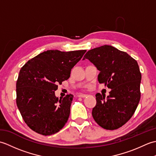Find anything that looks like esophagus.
<instances>
[{"instance_id":"34e87169","label":"esophagus","mask_w":156,"mask_h":156,"mask_svg":"<svg viewBox=\"0 0 156 156\" xmlns=\"http://www.w3.org/2000/svg\"><path fill=\"white\" fill-rule=\"evenodd\" d=\"M87 94H79L78 95V97H82V98H84V97H87Z\"/></svg>"}]
</instances>
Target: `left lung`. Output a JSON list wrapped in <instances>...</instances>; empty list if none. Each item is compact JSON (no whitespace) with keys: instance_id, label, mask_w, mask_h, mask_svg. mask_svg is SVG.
<instances>
[{"instance_id":"obj_1","label":"left lung","mask_w":156,"mask_h":156,"mask_svg":"<svg viewBox=\"0 0 156 156\" xmlns=\"http://www.w3.org/2000/svg\"><path fill=\"white\" fill-rule=\"evenodd\" d=\"M85 59L100 71L99 83L111 89L107 98L96 94L92 117L107 130L120 128L133 115L140 100L141 74L137 61L127 53L107 45L88 51L82 59Z\"/></svg>"}]
</instances>
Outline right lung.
Returning <instances> with one entry per match:
<instances>
[{
	"label": "right lung",
	"instance_id": "obj_1",
	"mask_svg": "<svg viewBox=\"0 0 156 156\" xmlns=\"http://www.w3.org/2000/svg\"><path fill=\"white\" fill-rule=\"evenodd\" d=\"M87 50H48L29 60L20 69L16 84V105L28 127L50 135L60 131L70 113L72 94L56 97L58 84L68 80L71 69Z\"/></svg>",
	"mask_w": 156,
	"mask_h": 156
}]
</instances>
